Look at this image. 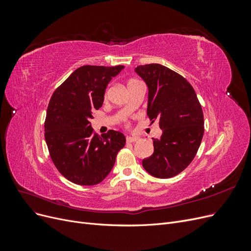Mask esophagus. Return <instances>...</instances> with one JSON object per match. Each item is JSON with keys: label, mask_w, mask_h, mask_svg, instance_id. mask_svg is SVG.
Instances as JSON below:
<instances>
[{"label": "esophagus", "mask_w": 251, "mask_h": 251, "mask_svg": "<svg viewBox=\"0 0 251 251\" xmlns=\"http://www.w3.org/2000/svg\"><path fill=\"white\" fill-rule=\"evenodd\" d=\"M137 140H138V137H136V136H127V137H126L127 142H135Z\"/></svg>", "instance_id": "esophagus-1"}]
</instances>
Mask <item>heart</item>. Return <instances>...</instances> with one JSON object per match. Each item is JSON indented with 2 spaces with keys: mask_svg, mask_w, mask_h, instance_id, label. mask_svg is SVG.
<instances>
[{
  "mask_svg": "<svg viewBox=\"0 0 251 251\" xmlns=\"http://www.w3.org/2000/svg\"><path fill=\"white\" fill-rule=\"evenodd\" d=\"M137 82H139L138 80H136V79H130L127 81V83H126V87H127V89L128 88H131L132 86H134V85H136V83Z\"/></svg>",
  "mask_w": 251,
  "mask_h": 251,
  "instance_id": "heart-1",
  "label": "heart"
}]
</instances>
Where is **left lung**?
<instances>
[{
	"instance_id": "8db88e82",
	"label": "left lung",
	"mask_w": 251,
	"mask_h": 251,
	"mask_svg": "<svg viewBox=\"0 0 251 251\" xmlns=\"http://www.w3.org/2000/svg\"><path fill=\"white\" fill-rule=\"evenodd\" d=\"M149 90L148 116L159 121L162 135L142 166L156 178H172L193 161L201 144L204 118L194 88L183 76L159 64L137 66Z\"/></svg>"
}]
</instances>
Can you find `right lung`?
Masks as SVG:
<instances>
[{
    "instance_id": "obj_1",
    "label": "right lung",
    "mask_w": 251,
    "mask_h": 251,
    "mask_svg": "<svg viewBox=\"0 0 251 251\" xmlns=\"http://www.w3.org/2000/svg\"><path fill=\"white\" fill-rule=\"evenodd\" d=\"M124 66H82L53 93L45 121V140L58 172L78 185H95L108 176L126 137L110 130L98 136L90 120L100 109L111 79Z\"/></svg>"
}]
</instances>
